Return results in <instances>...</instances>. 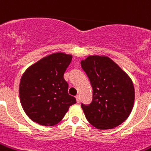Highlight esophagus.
<instances>
[{"mask_svg": "<svg viewBox=\"0 0 151 151\" xmlns=\"http://www.w3.org/2000/svg\"><path fill=\"white\" fill-rule=\"evenodd\" d=\"M76 100H77V102H78V103H79L80 102L79 95H77V96H76Z\"/></svg>", "mask_w": 151, "mask_h": 151, "instance_id": "obj_1", "label": "esophagus"}]
</instances>
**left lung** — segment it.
Masks as SVG:
<instances>
[{
	"label": "left lung",
	"mask_w": 151,
	"mask_h": 151,
	"mask_svg": "<svg viewBox=\"0 0 151 151\" xmlns=\"http://www.w3.org/2000/svg\"><path fill=\"white\" fill-rule=\"evenodd\" d=\"M93 88L90 104H81L87 120L100 130L112 129L129 116L135 100L132 79L108 57L89 56L81 62Z\"/></svg>",
	"instance_id": "left-lung-1"
}]
</instances>
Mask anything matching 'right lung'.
Returning <instances> with one entry per match:
<instances>
[{"label":"right lung","instance_id":"obj_1","mask_svg":"<svg viewBox=\"0 0 151 151\" xmlns=\"http://www.w3.org/2000/svg\"><path fill=\"white\" fill-rule=\"evenodd\" d=\"M72 55L56 53L31 65L21 78L19 98L24 112L33 122L51 127L65 116L76 98L68 93L63 74Z\"/></svg>","mask_w":151,"mask_h":151}]
</instances>
